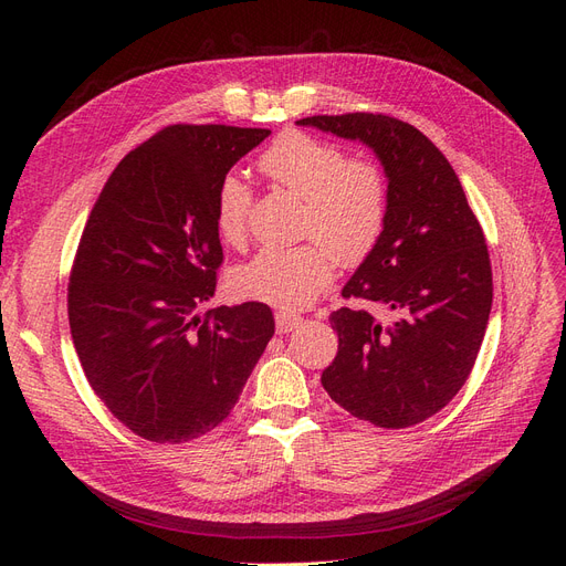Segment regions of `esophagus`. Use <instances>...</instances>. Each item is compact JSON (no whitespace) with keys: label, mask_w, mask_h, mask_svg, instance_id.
<instances>
[{"label":"esophagus","mask_w":566,"mask_h":566,"mask_svg":"<svg viewBox=\"0 0 566 566\" xmlns=\"http://www.w3.org/2000/svg\"><path fill=\"white\" fill-rule=\"evenodd\" d=\"M300 323H302V316H297V314H290V312H279L276 314V331L281 335L293 333L295 328H300Z\"/></svg>","instance_id":"1"}]
</instances>
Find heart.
<instances>
[{
	"mask_svg": "<svg viewBox=\"0 0 566 566\" xmlns=\"http://www.w3.org/2000/svg\"><path fill=\"white\" fill-rule=\"evenodd\" d=\"M262 172L306 202L304 235L295 248H266L231 276L241 297L279 310H306L335 279V260L364 262L378 245L387 221V181L368 160H347L337 144L302 132H287L260 158ZM252 205L250 186L227 175L217 188L214 224L229 245H241Z\"/></svg>",
	"mask_w": 566,
	"mask_h": 566,
	"instance_id": "heart-1",
	"label": "heart"
}]
</instances>
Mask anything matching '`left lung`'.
Segmentation results:
<instances>
[{"label":"left lung","mask_w":566,"mask_h":566,"mask_svg":"<svg viewBox=\"0 0 566 566\" xmlns=\"http://www.w3.org/2000/svg\"><path fill=\"white\" fill-rule=\"evenodd\" d=\"M297 125L361 142L380 160L385 231L342 297L401 314L382 325L364 310L333 312L339 347L321 382L358 420L387 430L418 424L455 397L482 347L493 302L484 231L451 163L413 125L373 113Z\"/></svg>","instance_id":"left-lung-1"}]
</instances>
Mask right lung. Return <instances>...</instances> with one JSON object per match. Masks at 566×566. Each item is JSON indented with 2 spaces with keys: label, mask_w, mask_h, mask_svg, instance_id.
<instances>
[{
  "label": "right lung",
  "mask_w": 566,
  "mask_h": 566,
  "mask_svg": "<svg viewBox=\"0 0 566 566\" xmlns=\"http://www.w3.org/2000/svg\"><path fill=\"white\" fill-rule=\"evenodd\" d=\"M269 134L165 127L113 169L82 231L67 285L73 345L96 397L148 441L214 430L276 328L262 302L198 312L224 260L217 188Z\"/></svg>",
  "instance_id": "add662e5"
}]
</instances>
